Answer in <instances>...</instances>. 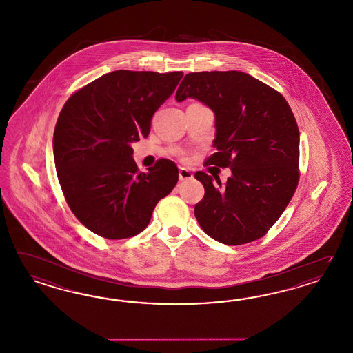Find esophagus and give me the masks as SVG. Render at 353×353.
<instances>
[{"mask_svg": "<svg viewBox=\"0 0 353 353\" xmlns=\"http://www.w3.org/2000/svg\"><path fill=\"white\" fill-rule=\"evenodd\" d=\"M194 174L184 168L179 169V181H187V179H192Z\"/></svg>", "mask_w": 353, "mask_h": 353, "instance_id": "obj_1", "label": "esophagus"}]
</instances>
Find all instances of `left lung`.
Masks as SVG:
<instances>
[{"instance_id": "8db88e82", "label": "left lung", "mask_w": 353, "mask_h": 353, "mask_svg": "<svg viewBox=\"0 0 353 353\" xmlns=\"http://www.w3.org/2000/svg\"><path fill=\"white\" fill-rule=\"evenodd\" d=\"M208 105L216 115L214 147L206 165L230 168L226 185L204 171L194 178L205 194L194 206L210 238L240 245L260 239L291 201L299 183L300 135L285 97L241 71L187 74L175 100Z\"/></svg>"}]
</instances>
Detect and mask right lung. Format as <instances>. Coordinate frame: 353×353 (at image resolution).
Segmentation results:
<instances>
[{
	"mask_svg": "<svg viewBox=\"0 0 353 353\" xmlns=\"http://www.w3.org/2000/svg\"><path fill=\"white\" fill-rule=\"evenodd\" d=\"M182 77L117 70L75 92L59 113L53 154L62 192L74 216L105 239L141 232L178 183L170 159L140 172L131 144L148 137L153 114Z\"/></svg>",
	"mask_w": 353,
	"mask_h": 353,
	"instance_id": "1",
	"label": "right lung"
}]
</instances>
